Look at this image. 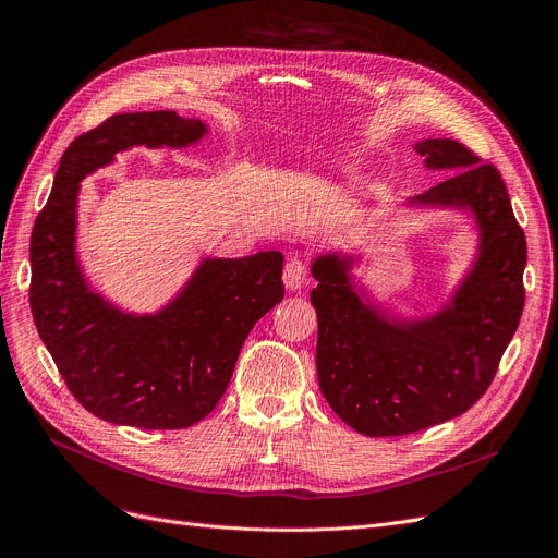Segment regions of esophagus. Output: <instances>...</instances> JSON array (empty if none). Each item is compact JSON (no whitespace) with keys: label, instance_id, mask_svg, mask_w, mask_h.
Listing matches in <instances>:
<instances>
[{"label":"esophagus","instance_id":"34e87169","mask_svg":"<svg viewBox=\"0 0 558 558\" xmlns=\"http://www.w3.org/2000/svg\"><path fill=\"white\" fill-rule=\"evenodd\" d=\"M307 282V264L301 257H291L284 267V284L289 291H301Z\"/></svg>","mask_w":558,"mask_h":558}]
</instances>
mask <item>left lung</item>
<instances>
[{"instance_id": "8db88e82", "label": "left lung", "mask_w": 558, "mask_h": 558, "mask_svg": "<svg viewBox=\"0 0 558 558\" xmlns=\"http://www.w3.org/2000/svg\"><path fill=\"white\" fill-rule=\"evenodd\" d=\"M427 167L450 169L418 203L471 208L482 228L473 274L452 303L423 320H391L362 305L348 262L318 257V387L335 414L364 436H404L468 412L490 387L524 307L526 242L507 185L490 162L454 140H423Z\"/></svg>"}]
</instances>
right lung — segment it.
Masks as SVG:
<instances>
[{"mask_svg": "<svg viewBox=\"0 0 558 558\" xmlns=\"http://www.w3.org/2000/svg\"><path fill=\"white\" fill-rule=\"evenodd\" d=\"M205 133L173 110L112 114L81 133L58 165L32 232L34 324L70 393L87 412L142 429H183L221 400L257 320L284 296L282 253L205 259L156 316H129L85 287L74 259L78 181L133 144L187 146Z\"/></svg>", "mask_w": 558, "mask_h": 558, "instance_id": "obj_1", "label": "right lung"}]
</instances>
